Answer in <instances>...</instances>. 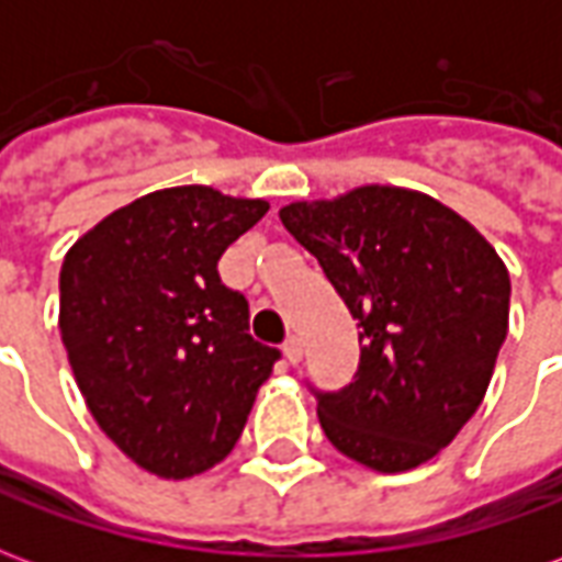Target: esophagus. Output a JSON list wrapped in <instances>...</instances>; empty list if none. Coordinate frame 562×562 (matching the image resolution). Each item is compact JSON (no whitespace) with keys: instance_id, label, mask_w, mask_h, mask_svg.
<instances>
[{"instance_id":"1","label":"esophagus","mask_w":562,"mask_h":562,"mask_svg":"<svg viewBox=\"0 0 562 562\" xmlns=\"http://www.w3.org/2000/svg\"><path fill=\"white\" fill-rule=\"evenodd\" d=\"M282 352L289 358V364H297L304 358V342H301V337H289V340L282 342Z\"/></svg>"}]
</instances>
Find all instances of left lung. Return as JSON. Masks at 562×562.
<instances>
[{
  "label": "left lung",
  "instance_id": "1",
  "mask_svg": "<svg viewBox=\"0 0 562 562\" xmlns=\"http://www.w3.org/2000/svg\"><path fill=\"white\" fill-rule=\"evenodd\" d=\"M280 220L361 328L352 382L310 385L330 446L379 472L430 460L494 376L508 330L506 265L454 210L397 186L297 201Z\"/></svg>",
  "mask_w": 562,
  "mask_h": 562
}]
</instances>
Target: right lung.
<instances>
[{"mask_svg":"<svg viewBox=\"0 0 562 562\" xmlns=\"http://www.w3.org/2000/svg\"><path fill=\"white\" fill-rule=\"evenodd\" d=\"M268 201L207 186L159 189L68 249L59 330L92 418L144 470L189 479L244 434L280 349L249 334V304L220 277Z\"/></svg>","mask_w":562,"mask_h":562,"instance_id":"right-lung-1","label":"right lung"}]
</instances>
